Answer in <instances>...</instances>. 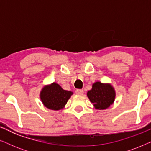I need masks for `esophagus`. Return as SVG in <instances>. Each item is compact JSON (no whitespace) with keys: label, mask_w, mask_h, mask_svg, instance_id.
<instances>
[{"label":"esophagus","mask_w":151,"mask_h":151,"mask_svg":"<svg viewBox=\"0 0 151 151\" xmlns=\"http://www.w3.org/2000/svg\"><path fill=\"white\" fill-rule=\"evenodd\" d=\"M76 93L77 95H79V96H82L84 93V91L81 89H78L76 91Z\"/></svg>","instance_id":"1"}]
</instances>
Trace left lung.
<instances>
[{
	"mask_svg": "<svg viewBox=\"0 0 151 151\" xmlns=\"http://www.w3.org/2000/svg\"><path fill=\"white\" fill-rule=\"evenodd\" d=\"M87 97L94 108L104 110L114 102L116 93L115 88L110 83L96 82L92 84V88L87 92Z\"/></svg>",
	"mask_w": 151,
	"mask_h": 151,
	"instance_id": "left-lung-1",
	"label": "left lung"
}]
</instances>
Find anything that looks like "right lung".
<instances>
[{"label":"right lung","instance_id":"add662e5","mask_svg":"<svg viewBox=\"0 0 151 151\" xmlns=\"http://www.w3.org/2000/svg\"><path fill=\"white\" fill-rule=\"evenodd\" d=\"M73 94L71 91L64 90L56 82H53L43 86L40 92V98L47 109L59 111L65 106Z\"/></svg>","mask_w":151,"mask_h":151}]
</instances>
